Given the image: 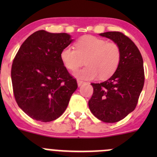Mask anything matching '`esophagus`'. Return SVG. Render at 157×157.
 <instances>
[{
    "label": "esophagus",
    "instance_id": "1",
    "mask_svg": "<svg viewBox=\"0 0 157 157\" xmlns=\"http://www.w3.org/2000/svg\"><path fill=\"white\" fill-rule=\"evenodd\" d=\"M83 83H85V82L84 81H83V80H77V84H78V86H81L82 84H83Z\"/></svg>",
    "mask_w": 157,
    "mask_h": 157
}]
</instances>
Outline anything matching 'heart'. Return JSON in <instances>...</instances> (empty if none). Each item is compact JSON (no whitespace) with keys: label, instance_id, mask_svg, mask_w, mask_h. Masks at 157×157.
Returning a JSON list of instances; mask_svg holds the SVG:
<instances>
[{"label":"heart","instance_id":"1","mask_svg":"<svg viewBox=\"0 0 157 157\" xmlns=\"http://www.w3.org/2000/svg\"><path fill=\"white\" fill-rule=\"evenodd\" d=\"M75 47L76 49L64 48L61 58L64 66L71 71H77L86 61L87 66L75 73L79 78L90 80L99 75L101 80L108 79L115 74L121 62V50L116 42L86 36L77 41Z\"/></svg>","mask_w":157,"mask_h":157}]
</instances>
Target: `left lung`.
Instances as JSON below:
<instances>
[{
	"instance_id": "left-lung-1",
	"label": "left lung",
	"mask_w": 157,
	"mask_h": 157,
	"mask_svg": "<svg viewBox=\"0 0 157 157\" xmlns=\"http://www.w3.org/2000/svg\"><path fill=\"white\" fill-rule=\"evenodd\" d=\"M100 36L119 45L121 59L117 71L109 80L91 83L93 93L88 104L98 119L114 123L125 118L137 106L144 84V61L134 42L121 32H107Z\"/></svg>"
}]
</instances>
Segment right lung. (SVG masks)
Returning a JSON list of instances; mask_svg holds the SVG:
<instances>
[{
  "instance_id": "1",
  "label": "right lung",
  "mask_w": 157,
  "mask_h": 157,
  "mask_svg": "<svg viewBox=\"0 0 157 157\" xmlns=\"http://www.w3.org/2000/svg\"><path fill=\"white\" fill-rule=\"evenodd\" d=\"M72 41L67 33L39 30L17 52L11 67L13 91L17 105L33 119L48 122L59 118L77 90V80L61 58Z\"/></svg>"
}]
</instances>
